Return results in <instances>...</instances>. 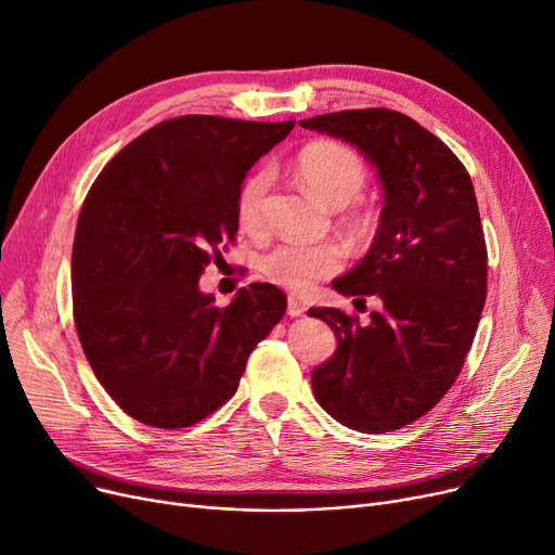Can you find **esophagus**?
<instances>
[{
	"mask_svg": "<svg viewBox=\"0 0 555 555\" xmlns=\"http://www.w3.org/2000/svg\"><path fill=\"white\" fill-rule=\"evenodd\" d=\"M306 312V304L297 297H287V314L289 317H301Z\"/></svg>",
	"mask_w": 555,
	"mask_h": 555,
	"instance_id": "1",
	"label": "esophagus"
}]
</instances>
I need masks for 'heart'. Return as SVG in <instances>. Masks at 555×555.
<instances>
[{
    "mask_svg": "<svg viewBox=\"0 0 555 555\" xmlns=\"http://www.w3.org/2000/svg\"><path fill=\"white\" fill-rule=\"evenodd\" d=\"M299 182L331 209H344L341 222L356 238L373 229V211L356 197L366 184V166L348 145L337 141H312L293 162ZM270 170H256L241 184L236 195V218L245 231H258L266 222ZM344 254L333 243H281L260 260V270L272 283L304 293L312 283L335 274Z\"/></svg>",
    "mask_w": 555,
    "mask_h": 555,
    "instance_id": "1",
    "label": "heart"
}]
</instances>
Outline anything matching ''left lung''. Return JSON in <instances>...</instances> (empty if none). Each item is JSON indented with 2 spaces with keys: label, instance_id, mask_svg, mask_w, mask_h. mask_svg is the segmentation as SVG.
<instances>
[{
  "label": "left lung",
  "instance_id": "left-lung-1",
  "mask_svg": "<svg viewBox=\"0 0 555 555\" xmlns=\"http://www.w3.org/2000/svg\"><path fill=\"white\" fill-rule=\"evenodd\" d=\"M375 166L385 207L369 254L333 287L380 299L369 322L310 308L337 337L312 371L317 402L341 425L393 431L418 421L454 385L483 301L488 254L473 180L448 145L387 107L341 109L299 121Z\"/></svg>",
  "mask_w": 555,
  "mask_h": 555
}]
</instances>
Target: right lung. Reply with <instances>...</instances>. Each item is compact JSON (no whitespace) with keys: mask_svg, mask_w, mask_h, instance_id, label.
<instances>
[{"mask_svg":"<svg viewBox=\"0 0 555 555\" xmlns=\"http://www.w3.org/2000/svg\"><path fill=\"white\" fill-rule=\"evenodd\" d=\"M293 128L178 116L130 141L87 193L72 251L74 322L103 389L143 425L180 429L214 414L281 322L287 299L272 283L218 308L197 281L236 238L247 170Z\"/></svg>","mask_w":555,"mask_h":555,"instance_id":"add662e5","label":"right lung"}]
</instances>
